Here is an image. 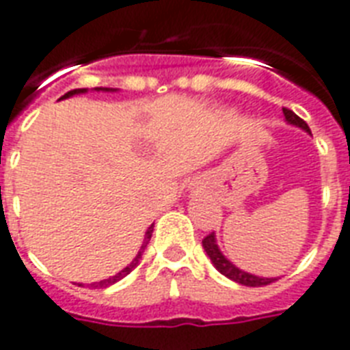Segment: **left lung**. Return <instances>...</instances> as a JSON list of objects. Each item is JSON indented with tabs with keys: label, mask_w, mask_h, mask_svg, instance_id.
<instances>
[{
	"label": "left lung",
	"mask_w": 350,
	"mask_h": 350,
	"mask_svg": "<svg viewBox=\"0 0 350 350\" xmlns=\"http://www.w3.org/2000/svg\"><path fill=\"white\" fill-rule=\"evenodd\" d=\"M282 112H284V116H286V122L293 123V125H297V127L304 129L306 133H310V127L306 125V122H304V120H301V118H299V116H297L293 110L282 109ZM203 247H204V251H206V254L210 256V260H212V264L215 265V269L221 273V275H225L227 278H230V280L238 282V284L260 288V286H267V284H271V282H275V280H277V278L254 277V275H249V273L238 269L234 264H230V262H228V260L223 256V253L219 251L217 243H215L214 232H210V234L204 236Z\"/></svg>",
	"instance_id": "obj_1"
}]
</instances>
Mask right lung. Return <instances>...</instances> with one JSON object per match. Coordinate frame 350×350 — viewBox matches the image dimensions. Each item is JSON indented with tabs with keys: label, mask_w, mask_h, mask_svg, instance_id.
<instances>
[{
	"label": "right lung",
	"mask_w": 350,
	"mask_h": 350,
	"mask_svg": "<svg viewBox=\"0 0 350 350\" xmlns=\"http://www.w3.org/2000/svg\"><path fill=\"white\" fill-rule=\"evenodd\" d=\"M96 90H110V88H101V86H99V88H96ZM83 92H86V88H77V90H70V92H68V94H64V96L60 97V99H64V97H70V96H75V94H83ZM151 234H153V225L147 228L146 238H144V243H142L140 251H138V254H136V258L133 260V262H131V264H129L127 267H123L122 271L118 273V275H114V277L105 278V280H101V282H94V284H90V286H94V288H107V286L114 284V282H118V280H122V278L125 277V275H129V273L133 271L136 265H138V262H140L142 253L146 251L147 243H149V240H151Z\"/></svg>",
	"instance_id": "1"
}]
</instances>
